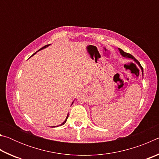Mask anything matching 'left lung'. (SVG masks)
Here are the masks:
<instances>
[{
  "label": "left lung",
  "instance_id": "left-lung-1",
  "mask_svg": "<svg viewBox=\"0 0 159 159\" xmlns=\"http://www.w3.org/2000/svg\"><path fill=\"white\" fill-rule=\"evenodd\" d=\"M118 50H119V51H120V53L122 55V56H123V57H128V58H131V59H133V60H134V61H136L137 63H138V64H139V66H140V68H141V69H142V74H143V68H142V66H141V64H140V63L139 62V61L136 60L135 58H134L133 55H130V54H129V53H127V52H125L124 51H123V50H121L120 49V48H118Z\"/></svg>",
  "mask_w": 159,
  "mask_h": 159
}]
</instances>
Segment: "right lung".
<instances>
[{
    "label": "right lung",
    "instance_id": "1",
    "mask_svg": "<svg viewBox=\"0 0 159 159\" xmlns=\"http://www.w3.org/2000/svg\"><path fill=\"white\" fill-rule=\"evenodd\" d=\"M48 45H45V46L44 47H43L42 48H41V49H40L39 50H42V49H43V48H46V47H48ZM39 50H38V51H39ZM35 54H36V53H34V54H33V55H32V56H33L34 55H35ZM68 117H69V114L68 115H67V116H66V120H64V121L62 123H61V125H64V123H66V120H67V118H68Z\"/></svg>",
    "mask_w": 159,
    "mask_h": 159
}]
</instances>
